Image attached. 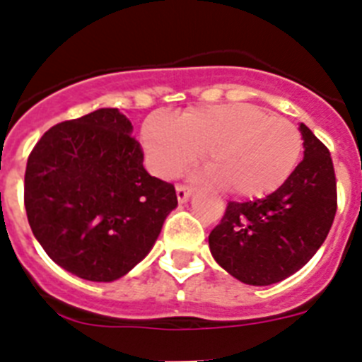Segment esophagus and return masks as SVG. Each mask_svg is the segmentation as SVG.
Masks as SVG:
<instances>
[{"mask_svg": "<svg viewBox=\"0 0 362 362\" xmlns=\"http://www.w3.org/2000/svg\"><path fill=\"white\" fill-rule=\"evenodd\" d=\"M175 194H177L179 203H185V201H188V197H190L192 188L185 187V185H177V187H175Z\"/></svg>", "mask_w": 362, "mask_h": 362, "instance_id": "1", "label": "esophagus"}]
</instances>
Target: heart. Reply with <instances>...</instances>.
I'll return each mask as SVG.
<instances>
[{
  "label": "heart",
  "instance_id": "obj_1",
  "mask_svg": "<svg viewBox=\"0 0 362 362\" xmlns=\"http://www.w3.org/2000/svg\"><path fill=\"white\" fill-rule=\"evenodd\" d=\"M143 146L150 170L159 177H175L204 153V166L221 190L261 197L296 170L303 137L283 117L233 103L190 108L177 119L153 114L143 124Z\"/></svg>",
  "mask_w": 362,
  "mask_h": 362
}]
</instances>
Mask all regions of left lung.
I'll return each instance as SVG.
<instances>
[{"instance_id": "8db88e82", "label": "left lung", "mask_w": 362, "mask_h": 362, "mask_svg": "<svg viewBox=\"0 0 362 362\" xmlns=\"http://www.w3.org/2000/svg\"><path fill=\"white\" fill-rule=\"evenodd\" d=\"M305 158L263 199L226 204L210 232L214 259L230 276L254 286L279 283L305 267L325 243L337 212L330 152L300 123Z\"/></svg>"}]
</instances>
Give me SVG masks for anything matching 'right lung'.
Wrapping results in <instances>:
<instances>
[{
  "instance_id": "add662e5",
  "label": "right lung",
  "mask_w": 362,
  "mask_h": 362,
  "mask_svg": "<svg viewBox=\"0 0 362 362\" xmlns=\"http://www.w3.org/2000/svg\"><path fill=\"white\" fill-rule=\"evenodd\" d=\"M132 123L99 108L54 124L32 148L25 210L43 250L74 276L110 283L152 250L177 206L172 183L143 166Z\"/></svg>"
}]
</instances>
